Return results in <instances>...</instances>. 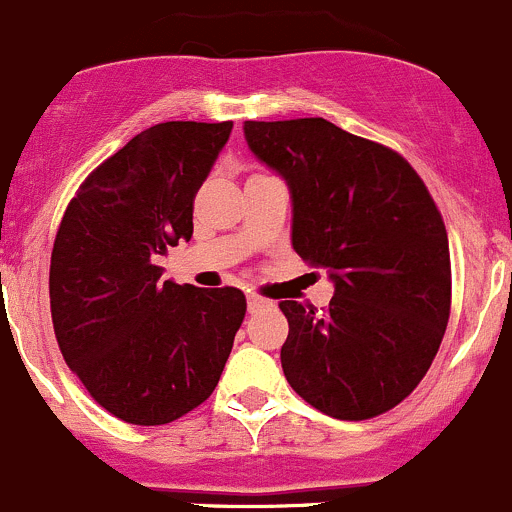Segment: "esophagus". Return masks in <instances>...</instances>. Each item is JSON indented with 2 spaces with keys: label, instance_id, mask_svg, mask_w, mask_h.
I'll return each mask as SVG.
<instances>
[{
  "label": "esophagus",
  "instance_id": "1",
  "mask_svg": "<svg viewBox=\"0 0 512 512\" xmlns=\"http://www.w3.org/2000/svg\"><path fill=\"white\" fill-rule=\"evenodd\" d=\"M266 298H263V296H258V293H251V296H249V311L251 313H254V311H258V308H263V306H266Z\"/></svg>",
  "mask_w": 512,
  "mask_h": 512
}]
</instances>
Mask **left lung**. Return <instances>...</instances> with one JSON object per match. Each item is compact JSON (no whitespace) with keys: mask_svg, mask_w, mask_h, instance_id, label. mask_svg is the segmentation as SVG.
Wrapping results in <instances>:
<instances>
[{"mask_svg":"<svg viewBox=\"0 0 512 512\" xmlns=\"http://www.w3.org/2000/svg\"><path fill=\"white\" fill-rule=\"evenodd\" d=\"M251 151L288 181L293 249L331 271L326 308L281 301V366L338 421L396 408L428 373L450 316L443 216L398 151L331 121H246Z\"/></svg>","mask_w":512,"mask_h":512,"instance_id":"8db88e82","label":"left lung"}]
</instances>
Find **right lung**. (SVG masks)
<instances>
[{
    "label": "right lung",
    "mask_w": 512,
    "mask_h": 512,
    "mask_svg": "<svg viewBox=\"0 0 512 512\" xmlns=\"http://www.w3.org/2000/svg\"><path fill=\"white\" fill-rule=\"evenodd\" d=\"M234 121H164L96 166L69 201L49 266L67 366L119 421L164 426L214 393L246 316L234 286L161 281L156 254L194 234V199Z\"/></svg>",
    "instance_id": "add662e5"
}]
</instances>
